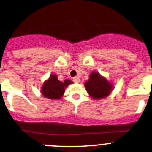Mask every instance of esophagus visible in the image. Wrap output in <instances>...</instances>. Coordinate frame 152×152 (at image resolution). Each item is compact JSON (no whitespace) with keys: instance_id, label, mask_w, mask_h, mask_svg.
<instances>
[{"instance_id":"34e87169","label":"esophagus","mask_w":152,"mask_h":152,"mask_svg":"<svg viewBox=\"0 0 152 152\" xmlns=\"http://www.w3.org/2000/svg\"><path fill=\"white\" fill-rule=\"evenodd\" d=\"M73 81L74 83H79L80 82V79L78 76H75L73 78Z\"/></svg>"}]
</instances>
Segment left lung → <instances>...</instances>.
Masks as SVG:
<instances>
[{
	"mask_svg": "<svg viewBox=\"0 0 152 152\" xmlns=\"http://www.w3.org/2000/svg\"><path fill=\"white\" fill-rule=\"evenodd\" d=\"M84 86L90 96L96 99L107 96L113 89L112 84L97 72L90 74L89 79L85 82Z\"/></svg>",
	"mask_w": 152,
	"mask_h": 152,
	"instance_id": "8db88e82",
	"label": "left lung"
}]
</instances>
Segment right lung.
I'll return each instance as SVG.
<instances>
[{
	"label": "right lung",
	"instance_id": "add662e5",
	"mask_svg": "<svg viewBox=\"0 0 152 152\" xmlns=\"http://www.w3.org/2000/svg\"><path fill=\"white\" fill-rule=\"evenodd\" d=\"M71 84H73V82L70 80L66 79L62 82L58 79L56 75L52 74L49 79L43 84L41 89L42 94L48 99H58L63 95L65 88Z\"/></svg>",
	"mask_w": 152,
	"mask_h": 152
}]
</instances>
